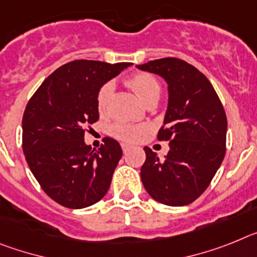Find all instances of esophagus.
I'll return each instance as SVG.
<instances>
[{
  "mask_svg": "<svg viewBox=\"0 0 257 257\" xmlns=\"http://www.w3.org/2000/svg\"><path fill=\"white\" fill-rule=\"evenodd\" d=\"M121 149H122V153H128L131 150V146L126 144H121Z\"/></svg>",
  "mask_w": 257,
  "mask_h": 257,
  "instance_id": "esophagus-1",
  "label": "esophagus"
}]
</instances>
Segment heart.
<instances>
[{
    "mask_svg": "<svg viewBox=\"0 0 257 257\" xmlns=\"http://www.w3.org/2000/svg\"><path fill=\"white\" fill-rule=\"evenodd\" d=\"M125 82L133 89L138 98L145 103L153 98H159L160 84L155 76L147 72H136L126 77ZM112 91V82L107 81L99 88L97 93V110L99 113H104L107 111V104ZM147 131L146 125L142 124H128V122H115L110 126V135L112 137L126 142L137 141L138 137L144 135Z\"/></svg>",
    "mask_w": 257,
    "mask_h": 257,
    "instance_id": "b5f03b06",
    "label": "heart"
}]
</instances>
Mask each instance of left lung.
<instances>
[{
    "instance_id": "obj_1",
    "label": "left lung",
    "mask_w": 257,
    "mask_h": 257,
    "mask_svg": "<svg viewBox=\"0 0 257 257\" xmlns=\"http://www.w3.org/2000/svg\"><path fill=\"white\" fill-rule=\"evenodd\" d=\"M168 82L169 101L159 141L169 142L166 159L145 147L141 180L151 198L167 206L198 199L226 153V113L209 80L190 63L162 58L137 66Z\"/></svg>"
}]
</instances>
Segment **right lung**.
<instances>
[{
    "label": "right lung",
    "mask_w": 257,
    "mask_h": 257,
    "mask_svg": "<svg viewBox=\"0 0 257 257\" xmlns=\"http://www.w3.org/2000/svg\"><path fill=\"white\" fill-rule=\"evenodd\" d=\"M128 66L68 62L46 77L27 103L22 124L24 156L42 190L61 206H93L110 189L121 147L104 137L94 151L84 136L99 119L95 102L99 88Z\"/></svg>",
    "instance_id": "add662e5"
}]
</instances>
